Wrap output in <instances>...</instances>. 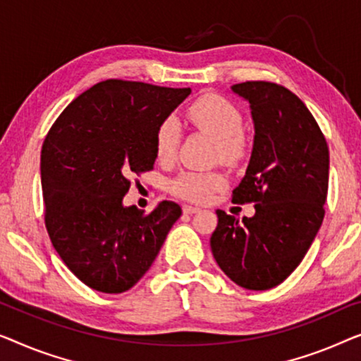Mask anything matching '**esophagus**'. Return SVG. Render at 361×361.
<instances>
[{"instance_id": "1", "label": "esophagus", "mask_w": 361, "mask_h": 361, "mask_svg": "<svg viewBox=\"0 0 361 361\" xmlns=\"http://www.w3.org/2000/svg\"><path fill=\"white\" fill-rule=\"evenodd\" d=\"M197 211H200V207H196V206H190V204L183 206V212H185V214H195V212H197Z\"/></svg>"}]
</instances>
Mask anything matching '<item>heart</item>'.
<instances>
[{
	"mask_svg": "<svg viewBox=\"0 0 361 361\" xmlns=\"http://www.w3.org/2000/svg\"><path fill=\"white\" fill-rule=\"evenodd\" d=\"M186 118L196 128L204 129L217 139L219 154L227 160L240 157L243 149L242 116L229 101L217 94L197 98L186 108ZM181 129L175 118L161 121L155 132V152L159 160H173L178 150ZM226 185L224 175L219 171H183L170 183L173 195L192 202H206L217 190Z\"/></svg>",
	"mask_w": 361,
	"mask_h": 361,
	"instance_id": "1",
	"label": "heart"
}]
</instances>
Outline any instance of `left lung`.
Returning a JSON list of instances; mask_svg holds the SVG:
<instances>
[{"instance_id":"left-lung-1","label":"left lung","mask_w":361,"mask_h":361,"mask_svg":"<svg viewBox=\"0 0 361 361\" xmlns=\"http://www.w3.org/2000/svg\"><path fill=\"white\" fill-rule=\"evenodd\" d=\"M231 90L248 103L255 130L232 201L253 202L255 214L240 221L217 209L211 250L233 283L265 291L296 270L321 229L329 147L306 104L284 86L245 81Z\"/></svg>"}]
</instances>
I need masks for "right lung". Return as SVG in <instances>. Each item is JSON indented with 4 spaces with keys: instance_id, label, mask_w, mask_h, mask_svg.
Returning a JSON list of instances; mask_svg holds the SVG:
<instances>
[{
    "instance_id": "right-lung-1",
    "label": "right lung",
    "mask_w": 361,
    "mask_h": 361,
    "mask_svg": "<svg viewBox=\"0 0 361 361\" xmlns=\"http://www.w3.org/2000/svg\"><path fill=\"white\" fill-rule=\"evenodd\" d=\"M190 88L106 80L72 101L40 154L45 226L68 270L96 291L130 289L159 255L181 207L124 206L129 176L154 169L155 132Z\"/></svg>"
}]
</instances>
